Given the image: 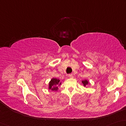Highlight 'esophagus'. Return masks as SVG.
I'll return each instance as SVG.
<instances>
[{"label": "esophagus", "instance_id": "obj_1", "mask_svg": "<svg viewBox=\"0 0 126 126\" xmlns=\"http://www.w3.org/2000/svg\"><path fill=\"white\" fill-rule=\"evenodd\" d=\"M69 77L70 78H74V76H73V75L72 74H69Z\"/></svg>", "mask_w": 126, "mask_h": 126}]
</instances>
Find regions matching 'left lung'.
<instances>
[{
  "mask_svg": "<svg viewBox=\"0 0 126 126\" xmlns=\"http://www.w3.org/2000/svg\"><path fill=\"white\" fill-rule=\"evenodd\" d=\"M82 83L83 85V86H84L85 87H86L88 85L90 84L89 81H88L87 80H86V79H85V80H82Z\"/></svg>",
  "mask_w": 126,
  "mask_h": 126,
  "instance_id": "obj_1",
  "label": "left lung"
}]
</instances>
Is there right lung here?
Listing matches in <instances>:
<instances>
[{
    "instance_id": "1",
    "label": "right lung",
    "mask_w": 126,
    "mask_h": 126,
    "mask_svg": "<svg viewBox=\"0 0 126 126\" xmlns=\"http://www.w3.org/2000/svg\"><path fill=\"white\" fill-rule=\"evenodd\" d=\"M61 85V82L59 79L56 78H52L48 83V90H51L53 91H57L59 90L58 87Z\"/></svg>"
}]
</instances>
